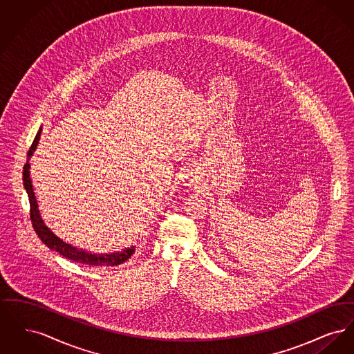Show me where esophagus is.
Segmentation results:
<instances>
[{
    "instance_id": "1",
    "label": "esophagus",
    "mask_w": 354,
    "mask_h": 354,
    "mask_svg": "<svg viewBox=\"0 0 354 354\" xmlns=\"http://www.w3.org/2000/svg\"><path fill=\"white\" fill-rule=\"evenodd\" d=\"M185 182L188 183V185H192V182H194V179H192V175H188V176H185Z\"/></svg>"
}]
</instances>
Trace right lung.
<instances>
[{"label": "right lung", "instance_id": "add662e5", "mask_svg": "<svg viewBox=\"0 0 354 354\" xmlns=\"http://www.w3.org/2000/svg\"><path fill=\"white\" fill-rule=\"evenodd\" d=\"M42 129H39V131L35 135L33 143L28 151V160L26 165L24 166V187L28 192L29 196V203H30V219L33 224L34 231L38 235V237L42 240V243L45 245H48L50 250L55 252L62 254L64 257H66L68 260L86 264L90 267H114L119 266L122 263H124L126 260H129L131 257V254L135 252V247L131 248H126L120 252H114L107 254V253H102V254H94V253L87 252L84 250H80L71 244L65 243L64 240H61L58 236L54 235L51 232L50 228H48L44 223V220L39 215V209H38V204L37 199L34 195L33 185H32V179H30V165H29V159L33 155V152L37 149L39 136H41Z\"/></svg>", "mask_w": 354, "mask_h": 354}]
</instances>
